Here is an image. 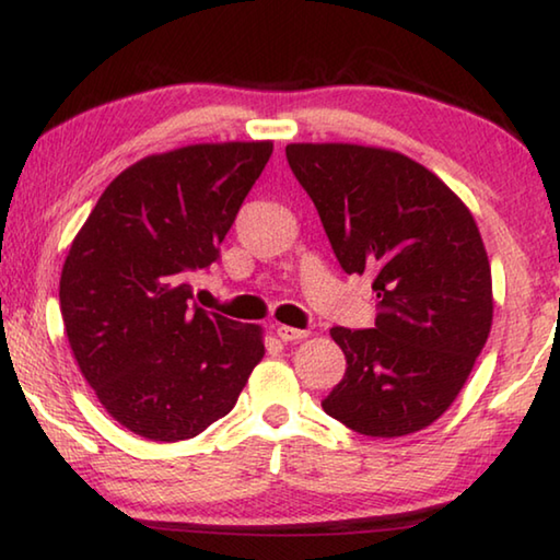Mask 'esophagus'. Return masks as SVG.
Wrapping results in <instances>:
<instances>
[{"instance_id": "esophagus-1", "label": "esophagus", "mask_w": 560, "mask_h": 560, "mask_svg": "<svg viewBox=\"0 0 560 560\" xmlns=\"http://www.w3.org/2000/svg\"><path fill=\"white\" fill-rule=\"evenodd\" d=\"M277 336L283 340V343H296V340H303L308 336V330L291 328V326H277Z\"/></svg>"}]
</instances>
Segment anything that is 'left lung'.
<instances>
[{"label":"left lung","mask_w":560,"mask_h":560,"mask_svg":"<svg viewBox=\"0 0 560 560\" xmlns=\"http://www.w3.org/2000/svg\"><path fill=\"white\" fill-rule=\"evenodd\" d=\"M287 160L314 200L346 273H373V328H330L346 375L326 415L368 438L424 430L454 402L494 316L491 269L471 212L402 153L293 143Z\"/></svg>","instance_id":"obj_1"}]
</instances>
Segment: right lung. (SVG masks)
<instances>
[{
    "instance_id": "1",
    "label": "right lung",
    "mask_w": 560,
    "mask_h": 560,
    "mask_svg": "<svg viewBox=\"0 0 560 560\" xmlns=\"http://www.w3.org/2000/svg\"><path fill=\"white\" fill-rule=\"evenodd\" d=\"M273 145L202 143L113 179L63 261L59 301L83 377L122 428L189 440L236 405L264 358L261 328L192 299Z\"/></svg>"
}]
</instances>
